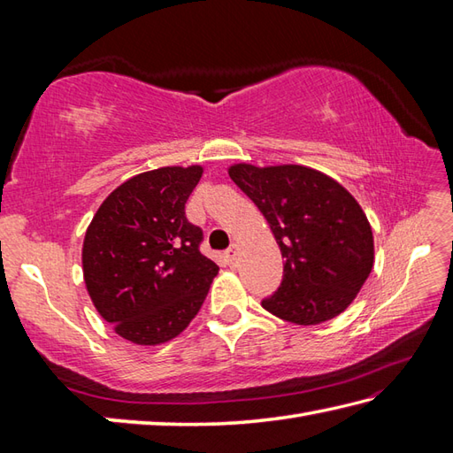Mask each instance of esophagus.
Here are the masks:
<instances>
[{
  "label": "esophagus",
  "instance_id": "34e87169",
  "mask_svg": "<svg viewBox=\"0 0 453 453\" xmlns=\"http://www.w3.org/2000/svg\"><path fill=\"white\" fill-rule=\"evenodd\" d=\"M237 251H239V249H237V245H232V247H229V249H227V251L224 253V255H226V261H227L229 265H235V258H237Z\"/></svg>",
  "mask_w": 453,
  "mask_h": 453
}]
</instances>
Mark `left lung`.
<instances>
[{"label": "left lung", "mask_w": 453, "mask_h": 453, "mask_svg": "<svg viewBox=\"0 0 453 453\" xmlns=\"http://www.w3.org/2000/svg\"><path fill=\"white\" fill-rule=\"evenodd\" d=\"M229 177L261 210L284 261L263 307L284 321L319 325L341 315L373 266V235L358 202L325 173L303 165L235 163Z\"/></svg>", "instance_id": "left-lung-1"}]
</instances>
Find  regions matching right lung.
<instances>
[{"label": "right lung", "mask_w": 453, "mask_h": 453, "mask_svg": "<svg viewBox=\"0 0 453 453\" xmlns=\"http://www.w3.org/2000/svg\"><path fill=\"white\" fill-rule=\"evenodd\" d=\"M200 165L140 173L114 188L85 232L83 280L95 310L122 339L163 344L187 329L218 274L200 253L185 204Z\"/></svg>", "instance_id": "obj_1"}]
</instances>
